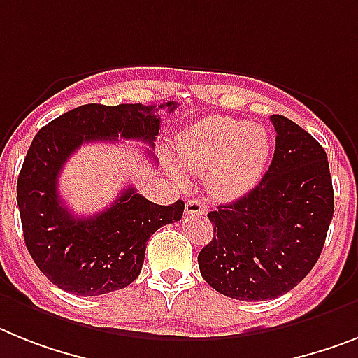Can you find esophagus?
Returning <instances> with one entry per match:
<instances>
[{
  "instance_id": "esophagus-1",
  "label": "esophagus",
  "mask_w": 358,
  "mask_h": 358,
  "mask_svg": "<svg viewBox=\"0 0 358 358\" xmlns=\"http://www.w3.org/2000/svg\"><path fill=\"white\" fill-rule=\"evenodd\" d=\"M185 212L186 215L194 217V215H205L208 210H206V206L203 205L199 199H190V201H186Z\"/></svg>"
}]
</instances>
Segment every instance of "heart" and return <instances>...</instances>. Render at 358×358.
I'll list each match as a JSON object with an SVG mask.
<instances>
[{
	"label": "heart",
	"instance_id": "b5f03b06",
	"mask_svg": "<svg viewBox=\"0 0 358 358\" xmlns=\"http://www.w3.org/2000/svg\"><path fill=\"white\" fill-rule=\"evenodd\" d=\"M177 153L185 170L208 176L215 196L234 199L264 176L271 138L262 126L229 117H206L182 133Z\"/></svg>",
	"mask_w": 358,
	"mask_h": 358
}]
</instances>
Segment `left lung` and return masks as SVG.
<instances>
[{"label": "left lung", "mask_w": 358, "mask_h": 358, "mask_svg": "<svg viewBox=\"0 0 358 358\" xmlns=\"http://www.w3.org/2000/svg\"><path fill=\"white\" fill-rule=\"evenodd\" d=\"M273 161L247 196L208 214L214 238L201 249V276L236 300H273L296 287L320 258L335 210L324 148L292 120L271 117Z\"/></svg>", "instance_id": "1"}]
</instances>
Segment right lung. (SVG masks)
Here are the masks:
<instances>
[{
    "label": "right lung",
    "mask_w": 358,
    "mask_h": 358,
    "mask_svg": "<svg viewBox=\"0 0 358 358\" xmlns=\"http://www.w3.org/2000/svg\"><path fill=\"white\" fill-rule=\"evenodd\" d=\"M162 108L172 113L177 104H85L51 120L32 138L16 188L23 238L38 268L64 291L99 296L128 287L141 274L150 236L181 220V199L155 205L133 186L90 217H75L58 192L62 168L82 144L122 137L153 146Z\"/></svg>",
    "instance_id": "1"
}]
</instances>
